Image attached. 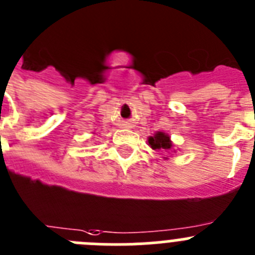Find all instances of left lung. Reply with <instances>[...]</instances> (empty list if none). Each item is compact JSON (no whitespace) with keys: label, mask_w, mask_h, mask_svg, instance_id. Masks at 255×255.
<instances>
[{"label":"left lung","mask_w":255,"mask_h":255,"mask_svg":"<svg viewBox=\"0 0 255 255\" xmlns=\"http://www.w3.org/2000/svg\"><path fill=\"white\" fill-rule=\"evenodd\" d=\"M148 143L154 150L169 151L173 149V143H172L169 135L162 131H156L153 136H149Z\"/></svg>","instance_id":"8db88e82"}]
</instances>
